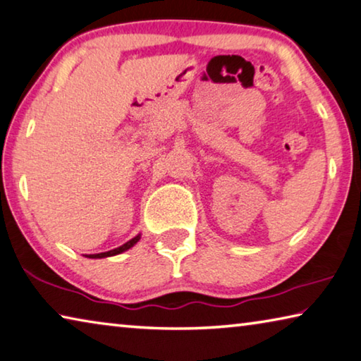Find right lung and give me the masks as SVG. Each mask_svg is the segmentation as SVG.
<instances>
[{
    "instance_id": "1",
    "label": "right lung",
    "mask_w": 361,
    "mask_h": 361,
    "mask_svg": "<svg viewBox=\"0 0 361 361\" xmlns=\"http://www.w3.org/2000/svg\"><path fill=\"white\" fill-rule=\"evenodd\" d=\"M141 234H138V236H135L133 239H130L128 243H125L123 245H120V247L117 249H112V250H107V252H101V254H90V255H85L88 257V259H104V257H112V255H117V254H122L125 252V250H128L133 247V245L140 241Z\"/></svg>"
}]
</instances>
